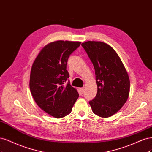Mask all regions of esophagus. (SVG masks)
<instances>
[{
	"label": "esophagus",
	"mask_w": 152,
	"mask_h": 152,
	"mask_svg": "<svg viewBox=\"0 0 152 152\" xmlns=\"http://www.w3.org/2000/svg\"><path fill=\"white\" fill-rule=\"evenodd\" d=\"M79 90H80V93L81 94H83V92H84V88H80Z\"/></svg>",
	"instance_id": "1"
}]
</instances>
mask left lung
Here are the masks:
<instances>
[{"label":"left lung","instance_id":"left-lung-1","mask_svg":"<svg viewBox=\"0 0 152 152\" xmlns=\"http://www.w3.org/2000/svg\"><path fill=\"white\" fill-rule=\"evenodd\" d=\"M81 45L95 71L97 94L89 102L92 111L102 117H110L128 100L130 89L128 72L116 52L107 43L88 41Z\"/></svg>","mask_w":152,"mask_h":152}]
</instances>
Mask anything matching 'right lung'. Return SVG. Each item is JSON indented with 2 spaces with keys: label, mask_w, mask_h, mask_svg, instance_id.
<instances>
[{
  "label": "right lung",
  "mask_w": 152,
  "mask_h": 152,
  "mask_svg": "<svg viewBox=\"0 0 152 152\" xmlns=\"http://www.w3.org/2000/svg\"><path fill=\"white\" fill-rule=\"evenodd\" d=\"M81 42L56 41L38 53L30 73V88L37 104L46 113L60 119L71 113L79 97L66 70L68 58Z\"/></svg>",
  "instance_id": "1"
}]
</instances>
